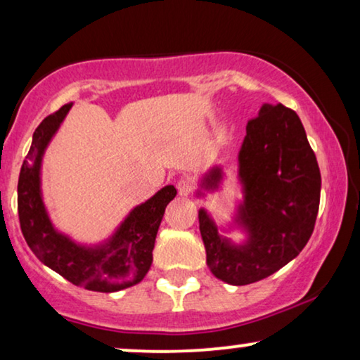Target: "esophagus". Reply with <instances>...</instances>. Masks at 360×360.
Returning a JSON list of instances; mask_svg holds the SVG:
<instances>
[{
	"label": "esophagus",
	"instance_id": "obj_1",
	"mask_svg": "<svg viewBox=\"0 0 360 360\" xmlns=\"http://www.w3.org/2000/svg\"><path fill=\"white\" fill-rule=\"evenodd\" d=\"M176 190H179L180 195L188 196L191 191H193V184H191V180L188 179H180L176 181Z\"/></svg>",
	"mask_w": 360,
	"mask_h": 360
}]
</instances>
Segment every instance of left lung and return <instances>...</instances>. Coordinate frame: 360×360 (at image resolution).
<instances>
[{
  "instance_id": "8db88e82",
  "label": "left lung",
  "mask_w": 360,
  "mask_h": 360,
  "mask_svg": "<svg viewBox=\"0 0 360 360\" xmlns=\"http://www.w3.org/2000/svg\"><path fill=\"white\" fill-rule=\"evenodd\" d=\"M239 175L245 201L239 219L249 231L243 248L221 239L213 221L200 211L206 264L231 285L259 282L297 257L311 238L319 208L321 174L297 112L283 105H264L245 127ZM221 170L210 172L214 185Z\"/></svg>"
}]
</instances>
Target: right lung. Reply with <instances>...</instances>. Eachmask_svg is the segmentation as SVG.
<instances>
[{
	"label": "right lung",
	"instance_id": "add662e5",
	"mask_svg": "<svg viewBox=\"0 0 360 360\" xmlns=\"http://www.w3.org/2000/svg\"><path fill=\"white\" fill-rule=\"evenodd\" d=\"M72 103L49 115L34 131L18 181V214L24 239L36 257L68 282L91 292H117L139 283L149 272L155 236L165 206L176 190L169 185L127 216L110 243L96 249L73 244L56 233L41 198L39 167L51 137L67 116Z\"/></svg>",
	"mask_w": 360,
	"mask_h": 360
}]
</instances>
